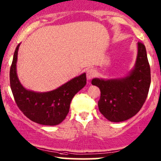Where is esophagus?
Here are the masks:
<instances>
[{"label": "esophagus", "mask_w": 161, "mask_h": 161, "mask_svg": "<svg viewBox=\"0 0 161 161\" xmlns=\"http://www.w3.org/2000/svg\"><path fill=\"white\" fill-rule=\"evenodd\" d=\"M96 76V71L92 69H90L87 70L86 71V77H87L88 80H90L92 79V77H94Z\"/></svg>", "instance_id": "esophagus-1"}]
</instances>
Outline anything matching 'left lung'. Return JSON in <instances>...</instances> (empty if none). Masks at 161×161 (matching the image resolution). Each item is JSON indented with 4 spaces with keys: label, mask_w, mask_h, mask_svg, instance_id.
Masks as SVG:
<instances>
[{
    "label": "left lung",
    "mask_w": 161,
    "mask_h": 161,
    "mask_svg": "<svg viewBox=\"0 0 161 161\" xmlns=\"http://www.w3.org/2000/svg\"><path fill=\"white\" fill-rule=\"evenodd\" d=\"M135 65L129 75L121 78H93L92 84L99 88V111L111 122H122L139 112L146 100L151 84V70L146 49L137 43Z\"/></svg>",
    "instance_id": "obj_1"
}]
</instances>
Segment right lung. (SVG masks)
Instances as JSON below:
<instances>
[{"instance_id": "1", "label": "right lung", "mask_w": 161, "mask_h": 161, "mask_svg": "<svg viewBox=\"0 0 161 161\" xmlns=\"http://www.w3.org/2000/svg\"><path fill=\"white\" fill-rule=\"evenodd\" d=\"M18 44L9 71V82L17 106L32 121L47 126L58 125L65 120L71 99L86 84V74L75 77L59 87L48 92L27 90L19 80L16 72Z\"/></svg>"}]
</instances>
